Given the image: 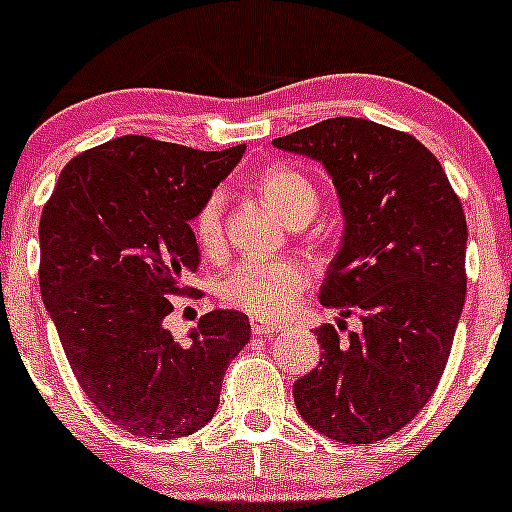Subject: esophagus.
Instances as JSON below:
<instances>
[{
  "label": "esophagus",
  "instance_id": "obj_1",
  "mask_svg": "<svg viewBox=\"0 0 512 512\" xmlns=\"http://www.w3.org/2000/svg\"><path fill=\"white\" fill-rule=\"evenodd\" d=\"M252 334L255 337H272V334L280 332V324H272V322H262V319H252Z\"/></svg>",
  "mask_w": 512,
  "mask_h": 512
}]
</instances>
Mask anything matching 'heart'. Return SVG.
I'll return each instance as SVG.
<instances>
[{"label": "heart", "instance_id": "1", "mask_svg": "<svg viewBox=\"0 0 512 512\" xmlns=\"http://www.w3.org/2000/svg\"><path fill=\"white\" fill-rule=\"evenodd\" d=\"M257 190L272 210L287 220H309L317 213L319 195L309 178L289 165H270L257 175ZM223 193H210L193 218V235L200 250L215 252L223 242ZM309 267L294 257L240 262L220 285L227 304L255 317L275 319L287 314L309 287Z\"/></svg>", "mask_w": 512, "mask_h": 512}]
</instances>
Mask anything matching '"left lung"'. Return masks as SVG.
Listing matches in <instances>:
<instances>
[{
    "label": "left lung",
    "mask_w": 512,
    "mask_h": 512,
    "mask_svg": "<svg viewBox=\"0 0 512 512\" xmlns=\"http://www.w3.org/2000/svg\"><path fill=\"white\" fill-rule=\"evenodd\" d=\"M272 146L324 165L344 232L319 302L359 314L347 339L317 332L319 364L294 381L299 416L339 443L401 431L441 381L466 302L468 227L436 156L409 133L329 118Z\"/></svg>",
    "instance_id": "8db88e82"
}]
</instances>
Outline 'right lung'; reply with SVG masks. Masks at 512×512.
<instances>
[{"label": "right lung", "instance_id": "1", "mask_svg": "<svg viewBox=\"0 0 512 512\" xmlns=\"http://www.w3.org/2000/svg\"><path fill=\"white\" fill-rule=\"evenodd\" d=\"M245 146L195 151L121 136L61 170L39 223V287L91 404L143 438L190 436L220 404L227 364L250 342L247 314L215 309L188 342L165 317L198 270L190 220Z\"/></svg>", "mask_w": 512, "mask_h": 512}]
</instances>
